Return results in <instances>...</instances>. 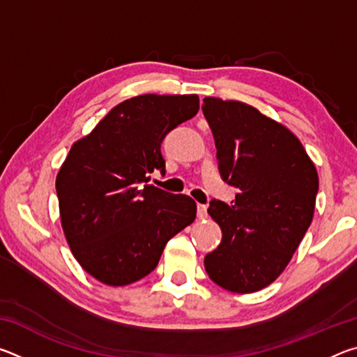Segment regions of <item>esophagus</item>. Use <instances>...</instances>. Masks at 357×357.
I'll return each mask as SVG.
<instances>
[{"label":"esophagus","mask_w":357,"mask_h":357,"mask_svg":"<svg viewBox=\"0 0 357 357\" xmlns=\"http://www.w3.org/2000/svg\"><path fill=\"white\" fill-rule=\"evenodd\" d=\"M197 215H198V219H206L208 208L204 206V204H197Z\"/></svg>","instance_id":"esophagus-1"}]
</instances>
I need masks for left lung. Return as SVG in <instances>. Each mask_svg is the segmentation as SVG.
I'll list each match as a JSON object with an SVG mask.
<instances>
[{
  "instance_id": "8db88e82",
  "label": "left lung",
  "mask_w": 357,
  "mask_h": 357,
  "mask_svg": "<svg viewBox=\"0 0 357 357\" xmlns=\"http://www.w3.org/2000/svg\"><path fill=\"white\" fill-rule=\"evenodd\" d=\"M222 179L238 189L231 204L211 200L222 228L204 257L209 279L233 293L268 287L309 229L318 193L317 168L291 132L239 100L203 99Z\"/></svg>"
}]
</instances>
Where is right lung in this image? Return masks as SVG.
<instances>
[{
	"mask_svg": "<svg viewBox=\"0 0 357 357\" xmlns=\"http://www.w3.org/2000/svg\"><path fill=\"white\" fill-rule=\"evenodd\" d=\"M198 96L143 94L121 102L72 144L56 176L70 250L94 279L123 287L155 269L165 244L195 220L197 204L149 184L165 174L160 144L198 113Z\"/></svg>",
	"mask_w": 357,
	"mask_h": 357,
	"instance_id": "obj_1",
	"label": "right lung"
}]
</instances>
